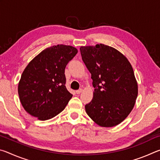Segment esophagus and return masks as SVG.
I'll return each instance as SVG.
<instances>
[{
	"label": "esophagus",
	"instance_id": "obj_1",
	"mask_svg": "<svg viewBox=\"0 0 160 160\" xmlns=\"http://www.w3.org/2000/svg\"><path fill=\"white\" fill-rule=\"evenodd\" d=\"M82 88H80V89H79V90H76V94H80L81 92H82Z\"/></svg>",
	"mask_w": 160,
	"mask_h": 160
}]
</instances>
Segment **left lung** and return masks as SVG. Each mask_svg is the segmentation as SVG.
I'll return each instance as SVG.
<instances>
[{
	"instance_id": "obj_1",
	"label": "left lung",
	"mask_w": 160,
	"mask_h": 160,
	"mask_svg": "<svg viewBox=\"0 0 160 160\" xmlns=\"http://www.w3.org/2000/svg\"><path fill=\"white\" fill-rule=\"evenodd\" d=\"M80 50L94 88L93 99L85 105L87 113L100 126L118 125L131 113L138 97L131 63L118 51L102 44Z\"/></svg>"
}]
</instances>
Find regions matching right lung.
<instances>
[{"label": "right lung", "mask_w": 160, "mask_h": 160, "mask_svg": "<svg viewBox=\"0 0 160 160\" xmlns=\"http://www.w3.org/2000/svg\"><path fill=\"white\" fill-rule=\"evenodd\" d=\"M77 53L71 46H53L29 62L18 85L20 100L27 112L45 121L65 109L72 97L66 87L65 68Z\"/></svg>", "instance_id": "add662e5"}]
</instances>
